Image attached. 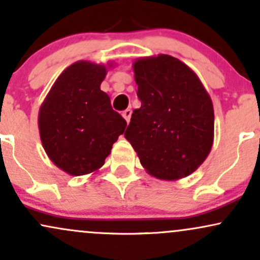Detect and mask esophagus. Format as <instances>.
I'll return each instance as SVG.
<instances>
[{"instance_id": "34e87169", "label": "esophagus", "mask_w": 260, "mask_h": 260, "mask_svg": "<svg viewBox=\"0 0 260 260\" xmlns=\"http://www.w3.org/2000/svg\"><path fill=\"white\" fill-rule=\"evenodd\" d=\"M131 115H132V110H131V109L124 110V111L122 112V116H123L124 120H126L127 122H129V120H131Z\"/></svg>"}]
</instances>
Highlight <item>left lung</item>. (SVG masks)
I'll return each mask as SVG.
<instances>
[{
  "label": "left lung",
  "instance_id": "left-lung-1",
  "mask_svg": "<svg viewBox=\"0 0 260 260\" xmlns=\"http://www.w3.org/2000/svg\"><path fill=\"white\" fill-rule=\"evenodd\" d=\"M137 96L124 137L149 174L177 180L207 159L214 139V109L196 73L169 55L134 62Z\"/></svg>",
  "mask_w": 260,
  "mask_h": 260
}]
</instances>
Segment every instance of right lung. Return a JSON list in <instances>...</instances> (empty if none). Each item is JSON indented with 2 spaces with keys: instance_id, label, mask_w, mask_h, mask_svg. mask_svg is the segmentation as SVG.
Wrapping results in <instances>:
<instances>
[{
  "instance_id": "add662e5",
  "label": "right lung",
  "mask_w": 260,
  "mask_h": 260,
  "mask_svg": "<svg viewBox=\"0 0 260 260\" xmlns=\"http://www.w3.org/2000/svg\"><path fill=\"white\" fill-rule=\"evenodd\" d=\"M105 76L104 66L73 63L58 77L40 107L39 129L45 151L70 175L101 168L127 126L100 89Z\"/></svg>"
}]
</instances>
